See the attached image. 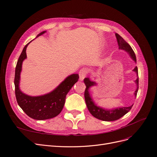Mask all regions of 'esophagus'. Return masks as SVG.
Wrapping results in <instances>:
<instances>
[{
    "instance_id": "obj_1",
    "label": "esophagus",
    "mask_w": 157,
    "mask_h": 157,
    "mask_svg": "<svg viewBox=\"0 0 157 157\" xmlns=\"http://www.w3.org/2000/svg\"><path fill=\"white\" fill-rule=\"evenodd\" d=\"M88 73V70L86 68H82L79 71V79L80 80H83L84 78L86 77Z\"/></svg>"
}]
</instances>
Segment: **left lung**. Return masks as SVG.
I'll use <instances>...</instances> for the list:
<instances>
[{"label": "left lung", "mask_w": 157, "mask_h": 157, "mask_svg": "<svg viewBox=\"0 0 157 157\" xmlns=\"http://www.w3.org/2000/svg\"><path fill=\"white\" fill-rule=\"evenodd\" d=\"M115 36L117 40L118 48L121 50H123L128 52V54L130 55L131 58L134 60L136 63V57L134 50H132V47L130 44L127 43V42L123 39L118 33H115ZM133 71L136 73L137 74V78L135 80V82L137 85L136 90L134 92V96L136 98L137 91H138V84H139V78H138V71H137V67H136ZM84 82L85 85H86V89H85L84 92V98L85 101L86 103V106L88 109L90 113L92 114V115L94 116L95 118H98V119L101 120L103 121H114L119 119L120 118L125 115L127 113L129 112V111L132 109L133 105L128 107H117L113 109H105L102 107L97 106L95 104L94 101L90 96L89 90L92 86L96 85V83L90 80L89 78H85L84 79Z\"/></svg>", "instance_id": "left-lung-1"}]
</instances>
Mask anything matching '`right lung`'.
Returning a JSON list of instances; mask_svg holds the SVG:
<instances>
[{
  "label": "right lung",
  "instance_id": "obj_1",
  "mask_svg": "<svg viewBox=\"0 0 157 157\" xmlns=\"http://www.w3.org/2000/svg\"><path fill=\"white\" fill-rule=\"evenodd\" d=\"M46 32V31L41 32L36 37L43 35ZM30 42L23 48L16 67L14 85L17 102L22 110L33 119L39 121L49 119L58 116L62 111L66 96L73 85L78 81L79 76L78 74L68 76L53 91L42 96H31L23 93L20 89V73L23 61L27 58V47Z\"/></svg>",
  "mask_w": 157,
  "mask_h": 157
}]
</instances>
